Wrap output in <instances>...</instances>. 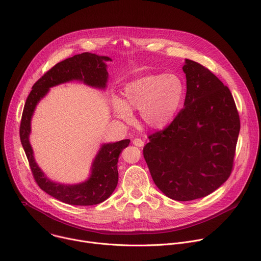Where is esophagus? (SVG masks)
<instances>
[{
    "instance_id": "1",
    "label": "esophagus",
    "mask_w": 261,
    "mask_h": 261,
    "mask_svg": "<svg viewBox=\"0 0 261 261\" xmlns=\"http://www.w3.org/2000/svg\"><path fill=\"white\" fill-rule=\"evenodd\" d=\"M143 140H141L140 138H135V139H133V144L134 145H136V146H138V147H141V146H143Z\"/></svg>"
}]
</instances>
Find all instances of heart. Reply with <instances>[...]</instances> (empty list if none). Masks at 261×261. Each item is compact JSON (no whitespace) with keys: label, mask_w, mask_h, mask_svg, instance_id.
Segmentation results:
<instances>
[{"label":"heart","mask_w":261,"mask_h":261,"mask_svg":"<svg viewBox=\"0 0 261 261\" xmlns=\"http://www.w3.org/2000/svg\"><path fill=\"white\" fill-rule=\"evenodd\" d=\"M185 85L173 73L155 74L128 84L124 102L115 100V111L124 121L132 120L130 109H137L144 125L160 129L175 117L185 99Z\"/></svg>","instance_id":"b5f03b06"}]
</instances>
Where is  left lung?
I'll return each instance as SVG.
<instances>
[{
  "mask_svg": "<svg viewBox=\"0 0 261 261\" xmlns=\"http://www.w3.org/2000/svg\"><path fill=\"white\" fill-rule=\"evenodd\" d=\"M184 107L163 130L148 136L143 157L157 187L169 198L204 197L230 176L241 128L230 90L197 62L186 60Z\"/></svg>",
  "mask_w": 261,
  "mask_h": 261,
  "instance_id": "8db88e82",
  "label": "left lung"
}]
</instances>
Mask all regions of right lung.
Returning <instances> with one entry per match:
<instances>
[{
  "label": "right lung",
  "instance_id": "add662e5",
  "mask_svg": "<svg viewBox=\"0 0 261 261\" xmlns=\"http://www.w3.org/2000/svg\"><path fill=\"white\" fill-rule=\"evenodd\" d=\"M104 61H110V59L95 54L83 53L56 64L34 84L24 103L19 136L34 179L44 192L68 204L94 205L104 201L111 195L119 180V156L129 145L130 140L124 139L115 143L103 144L94 160L91 177L83 184L65 186L50 181L36 164L29 141L31 119L37 103L54 86L77 80L89 86L104 89L108 79Z\"/></svg>",
  "mask_w": 261,
  "mask_h": 261
}]
</instances>
